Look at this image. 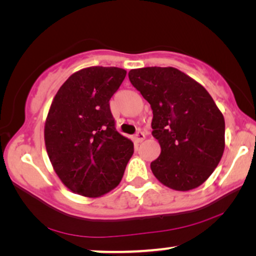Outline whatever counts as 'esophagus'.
<instances>
[{"label":"esophagus","instance_id":"1","mask_svg":"<svg viewBox=\"0 0 256 256\" xmlns=\"http://www.w3.org/2000/svg\"><path fill=\"white\" fill-rule=\"evenodd\" d=\"M146 138V135H144V132H136V135H135V140H136V142H138V143H141L143 140Z\"/></svg>","mask_w":256,"mask_h":256}]
</instances>
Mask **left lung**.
I'll return each instance as SVG.
<instances>
[{
	"mask_svg": "<svg viewBox=\"0 0 256 256\" xmlns=\"http://www.w3.org/2000/svg\"><path fill=\"white\" fill-rule=\"evenodd\" d=\"M128 76L152 110V136L160 146L152 174L172 190L198 188L225 149L222 112L200 84L174 68H135Z\"/></svg>",
	"mask_w": 256,
	"mask_h": 256,
	"instance_id": "left-lung-1",
	"label": "left lung"
}]
</instances>
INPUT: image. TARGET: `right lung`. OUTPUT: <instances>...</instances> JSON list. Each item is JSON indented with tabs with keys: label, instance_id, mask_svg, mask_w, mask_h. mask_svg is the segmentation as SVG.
I'll use <instances>...</instances> for the list:
<instances>
[{
	"label": "right lung",
	"instance_id": "right-lung-1",
	"mask_svg": "<svg viewBox=\"0 0 256 256\" xmlns=\"http://www.w3.org/2000/svg\"><path fill=\"white\" fill-rule=\"evenodd\" d=\"M127 71L92 66L73 73L56 94L44 128L52 166L62 184L85 197H100L122 180L134 152L115 128L110 100Z\"/></svg>",
	"mask_w": 256,
	"mask_h": 256
}]
</instances>
